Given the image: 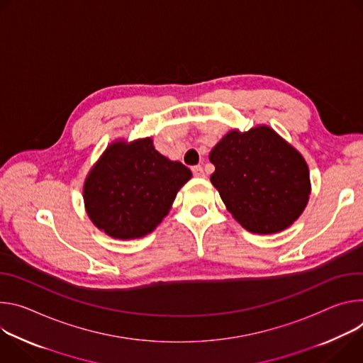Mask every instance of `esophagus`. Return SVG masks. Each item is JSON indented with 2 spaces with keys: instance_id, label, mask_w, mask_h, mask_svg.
Wrapping results in <instances>:
<instances>
[{
  "instance_id": "obj_1",
  "label": "esophagus",
  "mask_w": 363,
  "mask_h": 363,
  "mask_svg": "<svg viewBox=\"0 0 363 363\" xmlns=\"http://www.w3.org/2000/svg\"><path fill=\"white\" fill-rule=\"evenodd\" d=\"M191 172L196 177H205V170H203L202 166H193Z\"/></svg>"
}]
</instances>
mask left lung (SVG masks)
Wrapping results in <instances>:
<instances>
[{"label": "left lung", "instance_id": "left-lung-1", "mask_svg": "<svg viewBox=\"0 0 363 363\" xmlns=\"http://www.w3.org/2000/svg\"><path fill=\"white\" fill-rule=\"evenodd\" d=\"M212 184L233 218L254 233L289 228L310 194L301 154L268 127L228 133L211 151Z\"/></svg>", "mask_w": 363, "mask_h": 363}]
</instances>
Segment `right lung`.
Segmentation results:
<instances>
[{
	"label": "right lung",
	"mask_w": 363,
	"mask_h": 363,
	"mask_svg": "<svg viewBox=\"0 0 363 363\" xmlns=\"http://www.w3.org/2000/svg\"><path fill=\"white\" fill-rule=\"evenodd\" d=\"M190 177L180 161L155 151L150 138L113 143L86 177V212L112 238H141L163 220Z\"/></svg>",
	"instance_id": "obj_1"
}]
</instances>
